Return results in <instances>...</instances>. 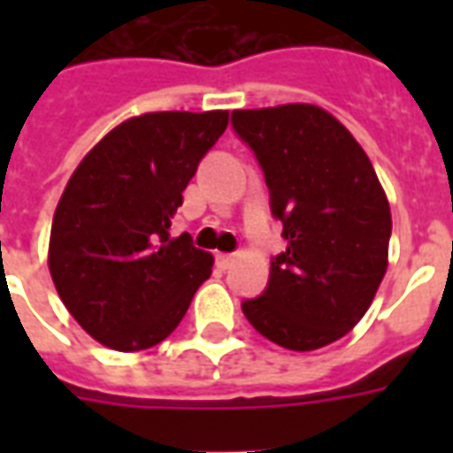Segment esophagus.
Instances as JSON below:
<instances>
[{
    "mask_svg": "<svg viewBox=\"0 0 453 453\" xmlns=\"http://www.w3.org/2000/svg\"><path fill=\"white\" fill-rule=\"evenodd\" d=\"M216 259H218V266H220V269H230V266H233V262H235V255H218Z\"/></svg>",
    "mask_w": 453,
    "mask_h": 453,
    "instance_id": "1",
    "label": "esophagus"
}]
</instances>
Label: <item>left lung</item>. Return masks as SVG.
Listing matches in <instances>:
<instances>
[{"label": "left lung", "instance_id": "8db88e82", "mask_svg": "<svg viewBox=\"0 0 453 453\" xmlns=\"http://www.w3.org/2000/svg\"><path fill=\"white\" fill-rule=\"evenodd\" d=\"M262 165L286 252L242 313L279 347L313 351L349 333L388 269L390 206L349 130L315 104L233 111Z\"/></svg>", "mask_w": 453, "mask_h": 453}]
</instances>
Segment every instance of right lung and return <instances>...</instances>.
<instances>
[{
	"label": "right lung",
	"instance_id": "add662e5",
	"mask_svg": "<svg viewBox=\"0 0 453 453\" xmlns=\"http://www.w3.org/2000/svg\"><path fill=\"white\" fill-rule=\"evenodd\" d=\"M227 128V111H152L109 130L58 201L48 269L87 334L116 351L177 330L213 257L172 237L181 191Z\"/></svg>",
	"mask_w": 453,
	"mask_h": 453
}]
</instances>
